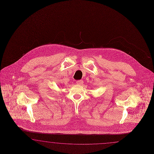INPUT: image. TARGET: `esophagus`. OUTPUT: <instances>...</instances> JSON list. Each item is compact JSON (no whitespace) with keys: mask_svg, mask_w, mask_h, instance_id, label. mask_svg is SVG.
Instances as JSON below:
<instances>
[{"mask_svg":"<svg viewBox=\"0 0 154 154\" xmlns=\"http://www.w3.org/2000/svg\"><path fill=\"white\" fill-rule=\"evenodd\" d=\"M76 83L79 85H82L83 84V81L82 80H78L76 81Z\"/></svg>","mask_w":154,"mask_h":154,"instance_id":"1","label":"esophagus"}]
</instances>
